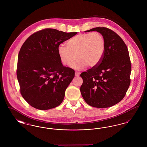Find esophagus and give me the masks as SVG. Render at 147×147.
Masks as SVG:
<instances>
[{"label": "esophagus", "instance_id": "esophagus-1", "mask_svg": "<svg viewBox=\"0 0 147 147\" xmlns=\"http://www.w3.org/2000/svg\"><path fill=\"white\" fill-rule=\"evenodd\" d=\"M79 75H80V73L77 72V71H76V73H75V76H76V77H78Z\"/></svg>", "mask_w": 147, "mask_h": 147}]
</instances>
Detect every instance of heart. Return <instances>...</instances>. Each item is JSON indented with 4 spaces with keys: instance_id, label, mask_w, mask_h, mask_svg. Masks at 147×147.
<instances>
[{
    "instance_id": "heart-1",
    "label": "heart",
    "mask_w": 147,
    "mask_h": 147,
    "mask_svg": "<svg viewBox=\"0 0 147 147\" xmlns=\"http://www.w3.org/2000/svg\"><path fill=\"white\" fill-rule=\"evenodd\" d=\"M67 47L57 49L59 59L63 64L76 70H82L87 65L94 67L101 62L105 52V41L103 35L98 32L77 35L68 40Z\"/></svg>"
}]
</instances>
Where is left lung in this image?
Returning <instances> with one entry per match:
<instances>
[{"label": "left lung", "mask_w": 147, "mask_h": 147, "mask_svg": "<svg viewBox=\"0 0 147 147\" xmlns=\"http://www.w3.org/2000/svg\"><path fill=\"white\" fill-rule=\"evenodd\" d=\"M94 31L105 38V52L98 65L81 73L83 82L80 90L88 105L107 108L125 97L131 83V63L125 43L116 32L104 27L85 32Z\"/></svg>", "instance_id": "1"}]
</instances>
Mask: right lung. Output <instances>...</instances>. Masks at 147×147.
<instances>
[{
    "mask_svg": "<svg viewBox=\"0 0 147 147\" xmlns=\"http://www.w3.org/2000/svg\"><path fill=\"white\" fill-rule=\"evenodd\" d=\"M77 34L45 28L31 35L21 46L17 78L22 96L33 107L46 110L62 102L75 71L63 66L57 49Z\"/></svg>",
    "mask_w": 147,
    "mask_h": 147,
    "instance_id": "1",
    "label": "right lung"
}]
</instances>
